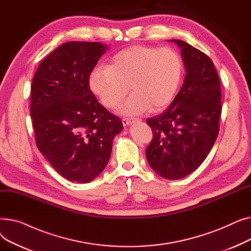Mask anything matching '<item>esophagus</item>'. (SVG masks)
<instances>
[{
	"label": "esophagus",
	"mask_w": 251,
	"mask_h": 251,
	"mask_svg": "<svg viewBox=\"0 0 251 251\" xmlns=\"http://www.w3.org/2000/svg\"><path fill=\"white\" fill-rule=\"evenodd\" d=\"M134 122H136V121L133 120V119H126V118L122 119V123H123V125H124L125 127L128 126V125H131V124L134 123Z\"/></svg>",
	"instance_id": "obj_1"
}]
</instances>
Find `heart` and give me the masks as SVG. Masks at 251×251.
<instances>
[{
	"label": "heart",
	"instance_id": "b5f03b06",
	"mask_svg": "<svg viewBox=\"0 0 251 251\" xmlns=\"http://www.w3.org/2000/svg\"><path fill=\"white\" fill-rule=\"evenodd\" d=\"M182 76V62L170 49L134 46L115 54L107 68L99 67L89 75V88L103 107L119 108L123 115L137 116L150 110H165L175 98Z\"/></svg>",
	"mask_w": 251,
	"mask_h": 251
}]
</instances>
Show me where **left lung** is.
<instances>
[{"mask_svg": "<svg viewBox=\"0 0 251 251\" xmlns=\"http://www.w3.org/2000/svg\"><path fill=\"white\" fill-rule=\"evenodd\" d=\"M170 42L180 48L186 75L169 108L147 120L153 136L146 155L157 175L178 180L199 168L212 150L219 134L222 94L213 61L180 39Z\"/></svg>", "mask_w": 251, "mask_h": 251, "instance_id": "obj_1", "label": "left lung"}]
</instances>
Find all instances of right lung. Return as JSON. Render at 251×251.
I'll return each instance as SVG.
<instances>
[{
  "label": "right lung",
  "mask_w": 251,
  "mask_h": 251,
  "mask_svg": "<svg viewBox=\"0 0 251 251\" xmlns=\"http://www.w3.org/2000/svg\"><path fill=\"white\" fill-rule=\"evenodd\" d=\"M108 47L68 42L43 60L31 84L36 147L69 181L87 183L107 166L122 121L98 101L89 75Z\"/></svg>",
  "instance_id": "obj_1"
}]
</instances>
